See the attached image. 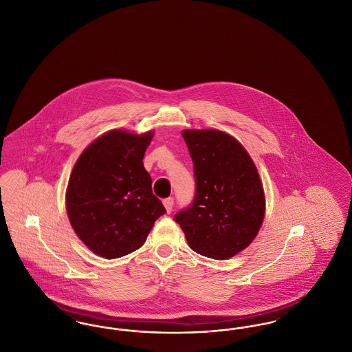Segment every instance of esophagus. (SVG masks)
Masks as SVG:
<instances>
[{"instance_id":"obj_1","label":"esophagus","mask_w":352,"mask_h":352,"mask_svg":"<svg viewBox=\"0 0 352 352\" xmlns=\"http://www.w3.org/2000/svg\"><path fill=\"white\" fill-rule=\"evenodd\" d=\"M164 206L166 208V212L170 214L173 211V206H174V199L171 197H168L166 199H164Z\"/></svg>"}]
</instances>
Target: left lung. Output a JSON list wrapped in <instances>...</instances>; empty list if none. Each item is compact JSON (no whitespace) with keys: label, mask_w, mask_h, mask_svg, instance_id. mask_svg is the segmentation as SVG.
<instances>
[{"label":"left lung","mask_w":352,"mask_h":352,"mask_svg":"<svg viewBox=\"0 0 352 352\" xmlns=\"http://www.w3.org/2000/svg\"><path fill=\"white\" fill-rule=\"evenodd\" d=\"M182 135L194 164L195 197L174 220L192 251L227 260L251 244L264 220L257 168L230 134L188 129Z\"/></svg>","instance_id":"obj_1"}]
</instances>
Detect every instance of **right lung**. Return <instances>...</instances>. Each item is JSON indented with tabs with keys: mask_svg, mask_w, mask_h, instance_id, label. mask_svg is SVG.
Masks as SVG:
<instances>
[{
	"mask_svg": "<svg viewBox=\"0 0 352 352\" xmlns=\"http://www.w3.org/2000/svg\"><path fill=\"white\" fill-rule=\"evenodd\" d=\"M153 134L112 131L82 153L68 181L66 207L74 231L104 258L144 245L154 221L166 212L151 190L142 158Z\"/></svg>",
	"mask_w": 352,
	"mask_h": 352,
	"instance_id": "1",
	"label": "right lung"
}]
</instances>
